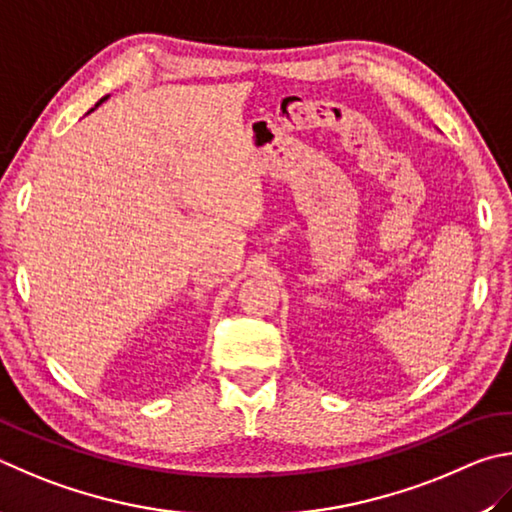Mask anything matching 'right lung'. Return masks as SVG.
<instances>
[{"label": "right lung", "instance_id": "1", "mask_svg": "<svg viewBox=\"0 0 512 512\" xmlns=\"http://www.w3.org/2000/svg\"><path fill=\"white\" fill-rule=\"evenodd\" d=\"M107 98H110V94H107V96H103V98H101V101H98V103H96V105H94V107H92V110H89V112H94L98 105H101V103H105V101H107ZM89 112H87V114H89Z\"/></svg>", "mask_w": 512, "mask_h": 512}]
</instances>
